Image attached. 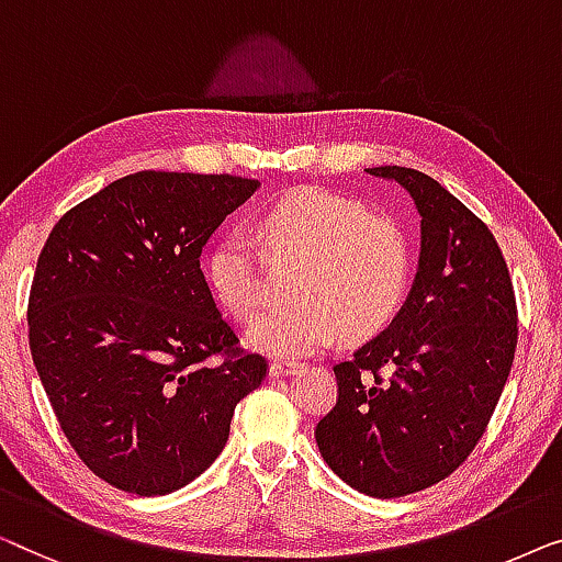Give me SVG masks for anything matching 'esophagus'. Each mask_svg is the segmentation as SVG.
<instances>
[{
	"instance_id": "34e87169",
	"label": "esophagus",
	"mask_w": 562,
	"mask_h": 562,
	"mask_svg": "<svg viewBox=\"0 0 562 562\" xmlns=\"http://www.w3.org/2000/svg\"><path fill=\"white\" fill-rule=\"evenodd\" d=\"M297 369H303V363L300 361H272L270 376H288V374H295Z\"/></svg>"
}]
</instances>
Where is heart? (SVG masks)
<instances>
[{
  "instance_id": "heart-1",
  "label": "heart",
  "mask_w": 562,
  "mask_h": 562,
  "mask_svg": "<svg viewBox=\"0 0 562 562\" xmlns=\"http://www.w3.org/2000/svg\"><path fill=\"white\" fill-rule=\"evenodd\" d=\"M274 262L300 259L290 303L274 305L251 328L259 349L303 357L341 334L367 338L392 321L409 280V247L392 218L371 216L344 195L300 188L259 221ZM211 292L236 321H251L267 297V265L241 228L221 234L205 257Z\"/></svg>"
}]
</instances>
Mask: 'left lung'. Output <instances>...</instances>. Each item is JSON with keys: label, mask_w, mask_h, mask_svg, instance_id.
Wrapping results in <instances>:
<instances>
[{"label": "left lung", "mask_w": 562, "mask_h": 562, "mask_svg": "<svg viewBox=\"0 0 562 562\" xmlns=\"http://www.w3.org/2000/svg\"><path fill=\"white\" fill-rule=\"evenodd\" d=\"M420 213L413 290L382 334L338 361L315 425L323 461L376 499L450 476L486 432L517 349V300L494 234L438 180L384 165Z\"/></svg>", "instance_id": "8db88e82"}]
</instances>
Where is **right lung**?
Masks as SVG:
<instances>
[{
	"label": "right lung",
	"instance_id": "right-lung-1",
	"mask_svg": "<svg viewBox=\"0 0 562 562\" xmlns=\"http://www.w3.org/2000/svg\"><path fill=\"white\" fill-rule=\"evenodd\" d=\"M257 180L142 170L53 226L30 288V351L78 458L122 492L191 484L267 376L239 349L201 251ZM218 356V360H213Z\"/></svg>",
	"mask_w": 562,
	"mask_h": 562
}]
</instances>
